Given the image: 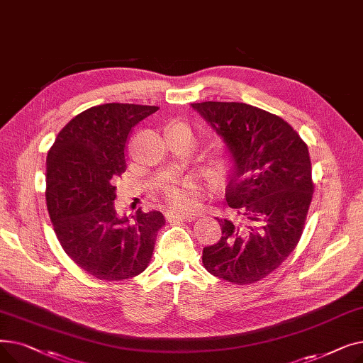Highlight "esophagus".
I'll return each mask as SVG.
<instances>
[{"label": "esophagus", "mask_w": 363, "mask_h": 363, "mask_svg": "<svg viewBox=\"0 0 363 363\" xmlns=\"http://www.w3.org/2000/svg\"><path fill=\"white\" fill-rule=\"evenodd\" d=\"M194 219H196V213H188V212H170V213H167V220L193 222Z\"/></svg>", "instance_id": "esophagus-1"}]
</instances>
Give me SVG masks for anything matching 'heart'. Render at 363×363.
I'll use <instances>...</instances> for the list:
<instances>
[{
    "instance_id": "1",
    "label": "heart",
    "mask_w": 363,
    "mask_h": 363,
    "mask_svg": "<svg viewBox=\"0 0 363 363\" xmlns=\"http://www.w3.org/2000/svg\"><path fill=\"white\" fill-rule=\"evenodd\" d=\"M222 169H225V164ZM166 201L172 208H191L196 204L193 181H184L178 185L169 186L166 189Z\"/></svg>"
}]
</instances>
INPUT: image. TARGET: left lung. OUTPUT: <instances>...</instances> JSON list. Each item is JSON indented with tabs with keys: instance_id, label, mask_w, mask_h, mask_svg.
Here are the masks:
<instances>
[{
	"instance_id": "left-lung-1",
	"label": "left lung",
	"mask_w": 363,
	"mask_h": 363,
	"mask_svg": "<svg viewBox=\"0 0 363 363\" xmlns=\"http://www.w3.org/2000/svg\"><path fill=\"white\" fill-rule=\"evenodd\" d=\"M191 106L230 151L225 196L237 212V220H219L222 237L203 249L204 268L228 282L253 284L274 272L301 237L313 194L308 145L284 119L259 107Z\"/></svg>"
}]
</instances>
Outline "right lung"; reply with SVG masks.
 I'll use <instances>...</instances> for the list:
<instances>
[{"instance_id":"right-lung-1","label":"right lung","mask_w":363,"mask_h":363,"mask_svg":"<svg viewBox=\"0 0 363 363\" xmlns=\"http://www.w3.org/2000/svg\"><path fill=\"white\" fill-rule=\"evenodd\" d=\"M156 106L108 103L74 116L47 156V207L66 255L103 281L140 275L151 259L160 212L137 211L130 223L114 208L113 179L126 169L129 132Z\"/></svg>"}]
</instances>
